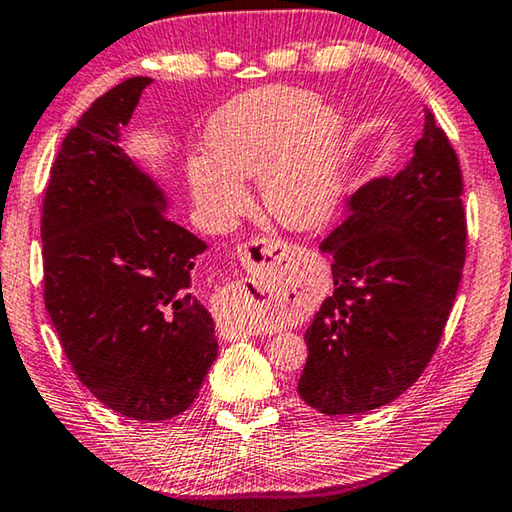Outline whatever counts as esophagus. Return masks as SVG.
<instances>
[{
  "mask_svg": "<svg viewBox=\"0 0 512 512\" xmlns=\"http://www.w3.org/2000/svg\"><path fill=\"white\" fill-rule=\"evenodd\" d=\"M285 246L278 241H269V239H250L243 241L237 248V255L241 259V264L246 266L253 275V280L246 285H237L232 289V300H255V294H266L271 287V278H275L273 271L275 266L280 264V257H285ZM221 335L225 339H243L250 335L248 326H243L239 321H225V326H221Z\"/></svg>",
  "mask_w": 512,
  "mask_h": 512,
  "instance_id": "34e87169",
  "label": "esophagus"
}]
</instances>
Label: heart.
Instances as JSON below:
<instances>
[{"instance_id":"b5f03b06","label":"heart","mask_w":512,"mask_h":512,"mask_svg":"<svg viewBox=\"0 0 512 512\" xmlns=\"http://www.w3.org/2000/svg\"><path fill=\"white\" fill-rule=\"evenodd\" d=\"M207 152L189 164L193 198L214 223L248 207L243 177H259L266 212L289 230H316L342 191L344 120L310 91L269 86L218 111Z\"/></svg>"}]
</instances>
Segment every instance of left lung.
I'll return each mask as SVG.
<instances>
[{
    "label": "left lung",
    "mask_w": 512,
    "mask_h": 512,
    "mask_svg": "<svg viewBox=\"0 0 512 512\" xmlns=\"http://www.w3.org/2000/svg\"><path fill=\"white\" fill-rule=\"evenodd\" d=\"M462 173L426 109L408 166L364 184L321 250L335 291L305 332L298 394L328 417L392 403L431 362L465 264Z\"/></svg>",
    "instance_id": "1"
}]
</instances>
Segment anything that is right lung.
I'll list each match as a JSON object with an SVG mask.
<instances>
[{
    "mask_svg": "<svg viewBox=\"0 0 512 512\" xmlns=\"http://www.w3.org/2000/svg\"><path fill=\"white\" fill-rule=\"evenodd\" d=\"M150 81L113 86L63 139L40 239L45 307L72 371L118 415L166 421L196 401L218 342L191 285L207 243L170 221L164 191L120 148Z\"/></svg>",
    "mask_w": 512,
    "mask_h": 512,
    "instance_id": "right-lung-1",
    "label": "right lung"
}]
</instances>
